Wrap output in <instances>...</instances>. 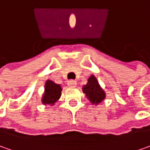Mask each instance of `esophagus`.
Masks as SVG:
<instances>
[{
  "mask_svg": "<svg viewBox=\"0 0 150 150\" xmlns=\"http://www.w3.org/2000/svg\"><path fill=\"white\" fill-rule=\"evenodd\" d=\"M76 85H77V83L75 81H73V80H71V81H68V86L69 87H75L76 86Z\"/></svg>",
  "mask_w": 150,
  "mask_h": 150,
  "instance_id": "esophagus-1",
  "label": "esophagus"
}]
</instances>
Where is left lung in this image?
I'll return each instance as SVG.
<instances>
[{
    "mask_svg": "<svg viewBox=\"0 0 150 150\" xmlns=\"http://www.w3.org/2000/svg\"><path fill=\"white\" fill-rule=\"evenodd\" d=\"M82 90L92 104L97 105L101 103L106 97L105 91L101 89L96 78L93 75L90 76L87 84L83 86Z\"/></svg>",
    "mask_w": 150,
    "mask_h": 150,
    "instance_id": "1",
    "label": "left lung"
}]
</instances>
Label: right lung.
Listing matches in <instances>:
<instances>
[{"label":"right lung","mask_w":150,"mask_h":150,"mask_svg":"<svg viewBox=\"0 0 150 150\" xmlns=\"http://www.w3.org/2000/svg\"><path fill=\"white\" fill-rule=\"evenodd\" d=\"M62 88L60 85L48 80L45 83L44 93L42 95V102L44 105H54L60 98Z\"/></svg>","instance_id":"obj_1"}]
</instances>
